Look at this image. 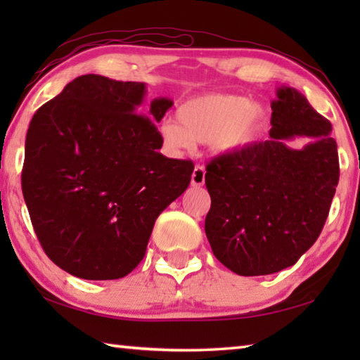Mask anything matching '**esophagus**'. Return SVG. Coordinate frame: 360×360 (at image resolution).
I'll return each instance as SVG.
<instances>
[{"label":"esophagus","mask_w":360,"mask_h":360,"mask_svg":"<svg viewBox=\"0 0 360 360\" xmlns=\"http://www.w3.org/2000/svg\"><path fill=\"white\" fill-rule=\"evenodd\" d=\"M203 184H205V169H203V167L197 165L193 168V173H192V186L200 187Z\"/></svg>","instance_id":"1"}]
</instances>
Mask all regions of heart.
Returning <instances> with one entry per match:
<instances>
[{
    "label": "heart",
    "instance_id": "obj_1",
    "mask_svg": "<svg viewBox=\"0 0 360 360\" xmlns=\"http://www.w3.org/2000/svg\"><path fill=\"white\" fill-rule=\"evenodd\" d=\"M176 120L158 127L162 149L181 155L193 143L210 144L216 155H230L248 149L260 138L268 120V109L260 101L241 95L202 94L181 103Z\"/></svg>",
    "mask_w": 360,
    "mask_h": 360
}]
</instances>
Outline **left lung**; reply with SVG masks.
Here are the masks:
<instances>
[{
  "label": "left lung",
  "instance_id": "left-lung-1",
  "mask_svg": "<svg viewBox=\"0 0 360 360\" xmlns=\"http://www.w3.org/2000/svg\"><path fill=\"white\" fill-rule=\"evenodd\" d=\"M271 109L266 141L206 167V236L216 259L240 276L294 265L318 240L340 178L332 124L304 95L281 85ZM295 137L310 141L294 150L288 141Z\"/></svg>",
  "mask_w": 360,
  "mask_h": 360
}]
</instances>
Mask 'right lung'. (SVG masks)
<instances>
[{
  "mask_svg": "<svg viewBox=\"0 0 360 360\" xmlns=\"http://www.w3.org/2000/svg\"><path fill=\"white\" fill-rule=\"evenodd\" d=\"M144 96V82L84 75L30 122L23 198L42 249L72 276L129 275L155 219L191 184L193 163L158 152L154 124L173 101L143 111Z\"/></svg>",
  "mask_w": 360,
  "mask_h": 360,
  "instance_id": "1",
  "label": "right lung"
}]
</instances>
